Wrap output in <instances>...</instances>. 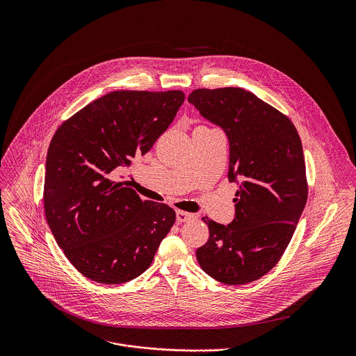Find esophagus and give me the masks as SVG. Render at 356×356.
Listing matches in <instances>:
<instances>
[{
  "label": "esophagus",
  "instance_id": "obj_1",
  "mask_svg": "<svg viewBox=\"0 0 356 356\" xmlns=\"http://www.w3.org/2000/svg\"><path fill=\"white\" fill-rule=\"evenodd\" d=\"M193 218H195L193 213H189V212H185V211H181V209L177 211V220L178 222H186V220L193 219Z\"/></svg>",
  "mask_w": 356,
  "mask_h": 356
}]
</instances>
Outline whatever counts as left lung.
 I'll return each mask as SVG.
<instances>
[{"mask_svg":"<svg viewBox=\"0 0 356 356\" xmlns=\"http://www.w3.org/2000/svg\"><path fill=\"white\" fill-rule=\"evenodd\" d=\"M188 102L227 136L229 181L238 185L227 226L207 218L209 237L196 251L213 280L243 285L267 274L292 240L308 188L303 147L291 119L240 88L197 89Z\"/></svg>","mask_w":356,"mask_h":356,"instance_id":"obj_1","label":"left lung"}]
</instances>
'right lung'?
<instances>
[{"label": "right lung", "instance_id": "obj_1", "mask_svg": "<svg viewBox=\"0 0 356 356\" xmlns=\"http://www.w3.org/2000/svg\"><path fill=\"white\" fill-rule=\"evenodd\" d=\"M184 100L181 90H116L56 130L47 154L45 215L57 245L86 278L109 285L137 278L174 225L171 207L143 202L112 177L152 148Z\"/></svg>", "mask_w": 356, "mask_h": 356}]
</instances>
